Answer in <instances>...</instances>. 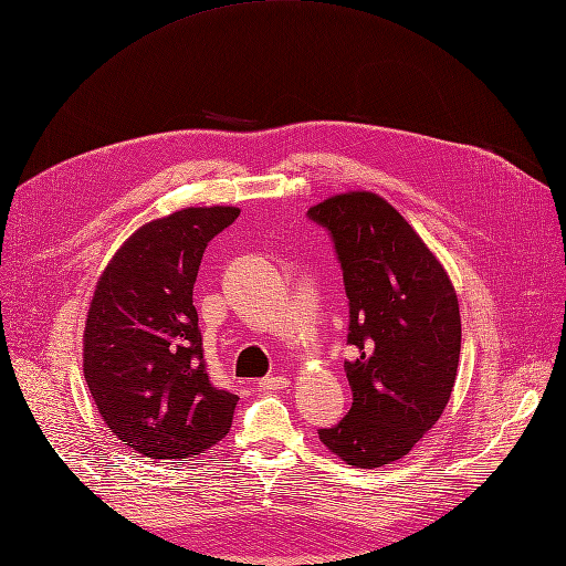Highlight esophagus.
I'll list each match as a JSON object with an SVG mask.
<instances>
[{"mask_svg": "<svg viewBox=\"0 0 566 566\" xmlns=\"http://www.w3.org/2000/svg\"><path fill=\"white\" fill-rule=\"evenodd\" d=\"M259 386H261L263 390H284V388L289 386V379L282 377V375H270V377H263V379L259 381Z\"/></svg>", "mask_w": 566, "mask_h": 566, "instance_id": "34e87169", "label": "esophagus"}]
</instances>
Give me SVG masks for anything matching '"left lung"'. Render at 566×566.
<instances>
[{
    "mask_svg": "<svg viewBox=\"0 0 566 566\" xmlns=\"http://www.w3.org/2000/svg\"><path fill=\"white\" fill-rule=\"evenodd\" d=\"M307 214L333 235L356 349L344 363L352 409L318 439L347 464L375 470L407 455L449 405L458 296L444 265L379 193H337Z\"/></svg>",
    "mask_w": 566,
    "mask_h": 566,
    "instance_id": "8db88e82",
    "label": "left lung"
}]
</instances>
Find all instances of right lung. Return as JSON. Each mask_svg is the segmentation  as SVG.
I'll return each instance as SVG.
<instances>
[{
	"label": "right lung",
	"mask_w": 566,
	"mask_h": 566,
	"mask_svg": "<svg viewBox=\"0 0 566 566\" xmlns=\"http://www.w3.org/2000/svg\"><path fill=\"white\" fill-rule=\"evenodd\" d=\"M233 206L182 208L134 231L104 268L83 333V373L111 432L150 460L201 455L238 396L210 384L193 284Z\"/></svg>",
	"instance_id": "right-lung-1"
}]
</instances>
